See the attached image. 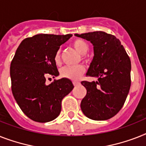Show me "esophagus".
I'll list each match as a JSON object with an SVG mask.
<instances>
[{"mask_svg":"<svg viewBox=\"0 0 146 146\" xmlns=\"http://www.w3.org/2000/svg\"><path fill=\"white\" fill-rule=\"evenodd\" d=\"M73 83L74 85V86H78V85H80V82L78 81H73Z\"/></svg>","mask_w":146,"mask_h":146,"instance_id":"obj_1","label":"esophagus"}]
</instances>
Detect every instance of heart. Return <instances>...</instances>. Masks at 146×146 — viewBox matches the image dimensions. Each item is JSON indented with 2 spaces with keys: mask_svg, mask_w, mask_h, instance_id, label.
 I'll return each instance as SVG.
<instances>
[{
  "mask_svg": "<svg viewBox=\"0 0 146 146\" xmlns=\"http://www.w3.org/2000/svg\"><path fill=\"white\" fill-rule=\"evenodd\" d=\"M73 46L76 50L81 54H85L88 52L89 49V46L85 40L82 39H76L73 42ZM54 62L57 64L61 63V51L58 50L57 52L54 56ZM85 67L82 65H78L75 67H63L60 71L61 76L64 78L76 80L85 73Z\"/></svg>",
  "mask_w": 146,
  "mask_h": 146,
  "instance_id": "1",
  "label": "heart"
}]
</instances>
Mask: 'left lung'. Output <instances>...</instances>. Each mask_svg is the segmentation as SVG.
<instances>
[{"mask_svg": "<svg viewBox=\"0 0 146 146\" xmlns=\"http://www.w3.org/2000/svg\"><path fill=\"white\" fill-rule=\"evenodd\" d=\"M90 41L94 58L86 73L98 81H82L87 94L81 110L92 120L110 119L118 113L126 100L131 88V63L120 40L104 31L75 34Z\"/></svg>", "mask_w": 146, "mask_h": 146, "instance_id": "obj_1", "label": "left lung"}]
</instances>
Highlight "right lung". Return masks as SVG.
I'll return each instance as SVG.
<instances>
[{
  "label": "right lung",
  "mask_w": 146,
  "mask_h": 146,
  "mask_svg": "<svg viewBox=\"0 0 146 146\" xmlns=\"http://www.w3.org/2000/svg\"><path fill=\"white\" fill-rule=\"evenodd\" d=\"M72 34H36L22 41L10 64L12 92L22 112L31 120H54L61 110V100L74 88L62 78L46 85V77L59 75L54 56Z\"/></svg>",
  "instance_id": "obj_1"
}]
</instances>
